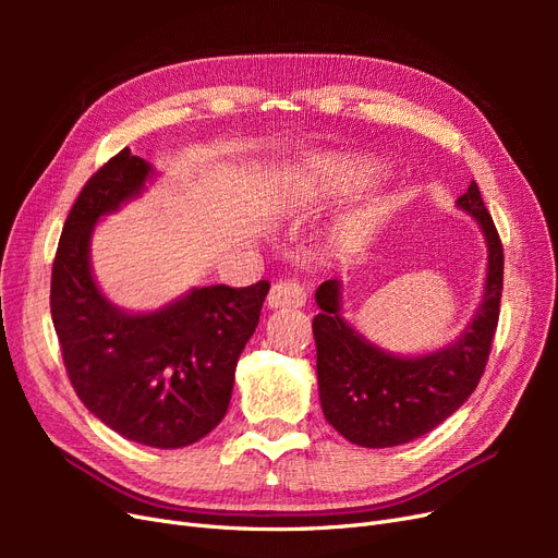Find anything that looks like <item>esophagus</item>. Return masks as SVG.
I'll return each instance as SVG.
<instances>
[{
  "mask_svg": "<svg viewBox=\"0 0 558 558\" xmlns=\"http://www.w3.org/2000/svg\"><path fill=\"white\" fill-rule=\"evenodd\" d=\"M307 293L295 281H279L269 289L267 295V307L269 310H300L305 307Z\"/></svg>",
  "mask_w": 558,
  "mask_h": 558,
  "instance_id": "1",
  "label": "esophagus"
}]
</instances>
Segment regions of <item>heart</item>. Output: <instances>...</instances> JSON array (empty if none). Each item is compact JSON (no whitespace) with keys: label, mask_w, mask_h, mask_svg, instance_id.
I'll return each mask as SVG.
<instances>
[{"label":"heart","mask_w":558,"mask_h":558,"mask_svg":"<svg viewBox=\"0 0 558 558\" xmlns=\"http://www.w3.org/2000/svg\"><path fill=\"white\" fill-rule=\"evenodd\" d=\"M373 174V167L351 160V158H328L312 167L310 172H302L293 181V197L298 205H316L324 197L337 195L353 185H361ZM361 230V223L353 228V238Z\"/></svg>","instance_id":"obj_1"}]
</instances>
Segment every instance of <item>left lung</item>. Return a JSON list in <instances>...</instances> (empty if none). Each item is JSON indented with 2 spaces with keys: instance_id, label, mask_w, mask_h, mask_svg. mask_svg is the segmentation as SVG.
<instances>
[{
  "instance_id": "1",
  "label": "left lung",
  "mask_w": 558,
  "mask_h": 558,
  "mask_svg": "<svg viewBox=\"0 0 558 558\" xmlns=\"http://www.w3.org/2000/svg\"><path fill=\"white\" fill-rule=\"evenodd\" d=\"M456 207L475 218L488 256L482 305L459 340L424 356H398L365 340L342 316V281L316 289L320 312L312 328L320 410L353 445L384 449L416 440L459 410L484 375L500 314L502 244L475 181Z\"/></svg>"
}]
</instances>
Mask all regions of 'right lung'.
I'll return each mask as SVG.
<instances>
[{
	"label": "right lung",
	"mask_w": 558,
	"mask_h": 558,
	"mask_svg": "<svg viewBox=\"0 0 558 558\" xmlns=\"http://www.w3.org/2000/svg\"><path fill=\"white\" fill-rule=\"evenodd\" d=\"M154 177V165L123 148L83 185L53 260L50 316L81 402L132 442L179 449L226 416L234 367L269 283L205 286L144 314L107 300L90 265L95 226L140 197Z\"/></svg>",
	"instance_id": "1"
}]
</instances>
